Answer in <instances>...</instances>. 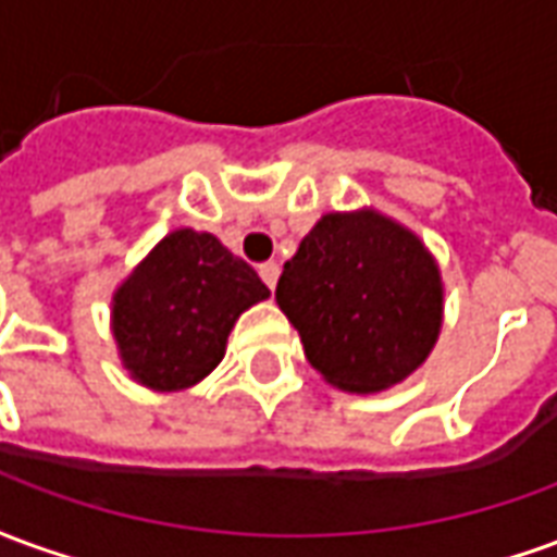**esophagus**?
Returning a JSON list of instances; mask_svg holds the SVG:
<instances>
[{"mask_svg":"<svg viewBox=\"0 0 557 557\" xmlns=\"http://www.w3.org/2000/svg\"><path fill=\"white\" fill-rule=\"evenodd\" d=\"M259 277H262V283H265L268 289H274V286H277V277H280L277 262H265V265H259Z\"/></svg>","mask_w":557,"mask_h":557,"instance_id":"obj_1","label":"esophagus"}]
</instances>
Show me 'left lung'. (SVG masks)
<instances>
[{"label": "left lung", "instance_id": "1", "mask_svg": "<svg viewBox=\"0 0 557 557\" xmlns=\"http://www.w3.org/2000/svg\"><path fill=\"white\" fill-rule=\"evenodd\" d=\"M274 295L307 361L346 394L406 382L442 334L435 256L375 208L322 214L283 265Z\"/></svg>", "mask_w": 557, "mask_h": 557}]
</instances>
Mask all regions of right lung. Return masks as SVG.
<instances>
[{"label": "right lung", "mask_w": 557, "mask_h": 557, "mask_svg": "<svg viewBox=\"0 0 557 557\" xmlns=\"http://www.w3.org/2000/svg\"><path fill=\"white\" fill-rule=\"evenodd\" d=\"M268 295L253 268L211 232H170L113 292L122 367L158 394L194 387L223 361L238 315Z\"/></svg>", "instance_id": "1"}]
</instances>
